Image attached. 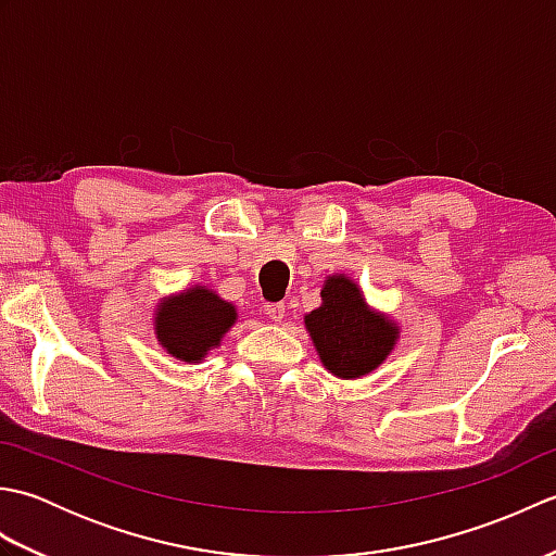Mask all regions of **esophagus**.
I'll return each mask as SVG.
<instances>
[{"instance_id": "esophagus-1", "label": "esophagus", "mask_w": 556, "mask_h": 556, "mask_svg": "<svg viewBox=\"0 0 556 556\" xmlns=\"http://www.w3.org/2000/svg\"><path fill=\"white\" fill-rule=\"evenodd\" d=\"M265 315L269 317L271 323H281V320H285V315H287V305L285 303H267Z\"/></svg>"}]
</instances>
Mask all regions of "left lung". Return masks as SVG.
Wrapping results in <instances>:
<instances>
[{"instance_id": "obj_1", "label": "left lung", "mask_w": 556, "mask_h": 556, "mask_svg": "<svg viewBox=\"0 0 556 556\" xmlns=\"http://www.w3.org/2000/svg\"><path fill=\"white\" fill-rule=\"evenodd\" d=\"M305 327L329 372L361 377L375 370L392 351L396 329L384 317L372 315L361 291L346 277H329L323 305L305 315Z\"/></svg>"}]
</instances>
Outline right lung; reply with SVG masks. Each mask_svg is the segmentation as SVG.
Returning a JSON list of instances; mask_svg holds the SVG:
<instances>
[{
  "label": "right lung",
  "instance_id": "right-lung-1",
  "mask_svg": "<svg viewBox=\"0 0 556 556\" xmlns=\"http://www.w3.org/2000/svg\"><path fill=\"white\" fill-rule=\"evenodd\" d=\"M233 320L236 311L231 303H224L207 289H193L162 305L157 313V339L172 356L191 363L217 346Z\"/></svg>",
  "mask_w": 556,
  "mask_h": 556
}]
</instances>
